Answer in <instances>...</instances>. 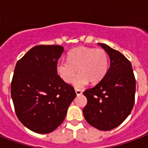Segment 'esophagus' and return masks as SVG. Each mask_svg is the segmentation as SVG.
Wrapping results in <instances>:
<instances>
[{
	"label": "esophagus",
	"instance_id": "34e87169",
	"mask_svg": "<svg viewBox=\"0 0 148 148\" xmlns=\"http://www.w3.org/2000/svg\"><path fill=\"white\" fill-rule=\"evenodd\" d=\"M75 92H76V94L77 95V96H79V95H81L83 93L82 90H79V89H77V88H75Z\"/></svg>",
	"mask_w": 148,
	"mask_h": 148
}]
</instances>
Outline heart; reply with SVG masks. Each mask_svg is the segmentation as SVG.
I'll return each instance as SVG.
<instances>
[{
    "instance_id": "heart-1",
    "label": "heart",
    "mask_w": 148,
    "mask_h": 148,
    "mask_svg": "<svg viewBox=\"0 0 148 148\" xmlns=\"http://www.w3.org/2000/svg\"><path fill=\"white\" fill-rule=\"evenodd\" d=\"M109 68V56L103 49L78 47L68 53V62L60 61L57 64V71L65 83L73 80L76 87L80 88L88 84H96L103 80Z\"/></svg>"
}]
</instances>
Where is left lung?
<instances>
[{"instance_id":"obj_1","label":"left lung","mask_w":148,"mask_h":148,"mask_svg":"<svg viewBox=\"0 0 148 148\" xmlns=\"http://www.w3.org/2000/svg\"><path fill=\"white\" fill-rule=\"evenodd\" d=\"M110 58V67L103 80L84 92L87 99L83 109L89 124L109 131L124 122L134 107L136 83L132 64L109 45L99 43Z\"/></svg>"}]
</instances>
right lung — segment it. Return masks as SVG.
Wrapping results in <instances>:
<instances>
[{
	"label": "right lung",
	"mask_w": 148,
	"mask_h": 148,
	"mask_svg": "<svg viewBox=\"0 0 148 148\" xmlns=\"http://www.w3.org/2000/svg\"><path fill=\"white\" fill-rule=\"evenodd\" d=\"M63 51L60 45H36L16 64L10 86L16 115L34 132L47 134L56 129L76 97L74 87L57 74Z\"/></svg>",
	"instance_id": "1"
}]
</instances>
